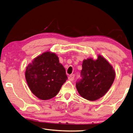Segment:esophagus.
Segmentation results:
<instances>
[{"label":"esophagus","instance_id":"esophagus-1","mask_svg":"<svg viewBox=\"0 0 133 133\" xmlns=\"http://www.w3.org/2000/svg\"><path fill=\"white\" fill-rule=\"evenodd\" d=\"M74 77H75V75L74 74L70 75L69 77V79L70 81H73V80H74Z\"/></svg>","mask_w":133,"mask_h":133}]
</instances>
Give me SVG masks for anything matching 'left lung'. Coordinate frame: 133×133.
I'll list each match as a JSON object with an SVG mask.
<instances>
[{"instance_id": "8db88e82", "label": "left lung", "mask_w": 133, "mask_h": 133, "mask_svg": "<svg viewBox=\"0 0 133 133\" xmlns=\"http://www.w3.org/2000/svg\"><path fill=\"white\" fill-rule=\"evenodd\" d=\"M81 77L76 82L79 94L93 101L105 95L114 81L115 72L103 56L98 55L95 61L89 58L83 61Z\"/></svg>"}]
</instances>
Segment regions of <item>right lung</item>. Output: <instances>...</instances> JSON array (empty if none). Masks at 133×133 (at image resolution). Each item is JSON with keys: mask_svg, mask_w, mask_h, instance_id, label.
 <instances>
[{"mask_svg": "<svg viewBox=\"0 0 133 133\" xmlns=\"http://www.w3.org/2000/svg\"><path fill=\"white\" fill-rule=\"evenodd\" d=\"M25 77L31 91L42 100L55 97L68 79L58 56L50 52H44L34 59L27 67Z\"/></svg>", "mask_w": 133, "mask_h": 133, "instance_id": "obj_1", "label": "right lung"}]
</instances>
